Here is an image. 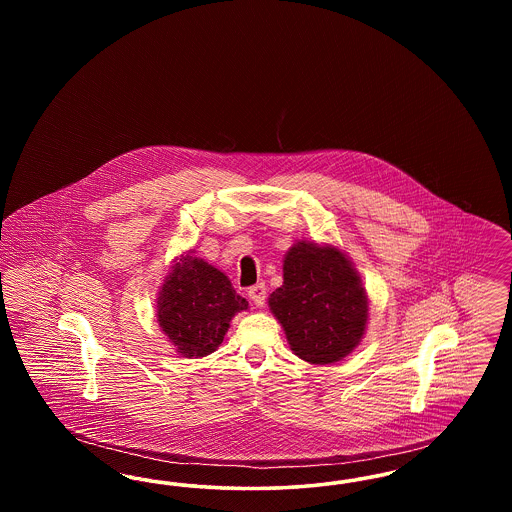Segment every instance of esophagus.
<instances>
[{"label": "esophagus", "mask_w": 512, "mask_h": 512, "mask_svg": "<svg viewBox=\"0 0 512 512\" xmlns=\"http://www.w3.org/2000/svg\"><path fill=\"white\" fill-rule=\"evenodd\" d=\"M249 299L253 301V305L257 307H263L265 301H267V286L261 282V284H255L249 288Z\"/></svg>", "instance_id": "obj_1"}]
</instances>
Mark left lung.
I'll return each mask as SVG.
<instances>
[{"label": "left lung", "instance_id": "left-lung-1", "mask_svg": "<svg viewBox=\"0 0 512 512\" xmlns=\"http://www.w3.org/2000/svg\"><path fill=\"white\" fill-rule=\"evenodd\" d=\"M293 353L313 365L338 363L363 338L368 297L351 261L332 245H293L284 259V284L270 293Z\"/></svg>", "mask_w": 512, "mask_h": 512}]
</instances>
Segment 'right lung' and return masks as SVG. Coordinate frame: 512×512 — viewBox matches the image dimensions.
Listing matches in <instances>:
<instances>
[{"instance_id":"add662e5","label":"right lung","mask_w":512,"mask_h":512,"mask_svg":"<svg viewBox=\"0 0 512 512\" xmlns=\"http://www.w3.org/2000/svg\"><path fill=\"white\" fill-rule=\"evenodd\" d=\"M247 309L219 268L182 255L172 265L157 297V320L182 357L197 359L213 353L230 328V320Z\"/></svg>"}]
</instances>
